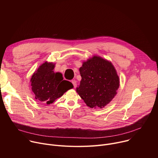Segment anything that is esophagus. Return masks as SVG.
I'll return each instance as SVG.
<instances>
[{"mask_svg":"<svg viewBox=\"0 0 158 158\" xmlns=\"http://www.w3.org/2000/svg\"><path fill=\"white\" fill-rule=\"evenodd\" d=\"M71 82L73 83V85H74V87H76V85H77V82H76V81H75V80H72V81H71Z\"/></svg>","mask_w":158,"mask_h":158,"instance_id":"1","label":"esophagus"}]
</instances>
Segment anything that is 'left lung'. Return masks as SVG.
Returning a JSON list of instances; mask_svg holds the SVG:
<instances>
[{
    "label": "left lung",
    "mask_w": 158,
    "mask_h": 158,
    "mask_svg": "<svg viewBox=\"0 0 158 158\" xmlns=\"http://www.w3.org/2000/svg\"><path fill=\"white\" fill-rule=\"evenodd\" d=\"M81 81L76 92L91 108H102L117 94L119 77L111 62L93 56L79 68Z\"/></svg>",
    "instance_id": "obj_1"
}]
</instances>
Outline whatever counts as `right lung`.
Wrapping results in <instances>:
<instances>
[{
  "label": "right lung",
  "mask_w": 158,
  "mask_h": 158,
  "mask_svg": "<svg viewBox=\"0 0 158 158\" xmlns=\"http://www.w3.org/2000/svg\"><path fill=\"white\" fill-rule=\"evenodd\" d=\"M55 64L46 61L31 77L32 91L35 99L40 103L52 104L74 87L71 82L63 79L60 73H54Z\"/></svg>",
  "instance_id": "right-lung-1"
}]
</instances>
